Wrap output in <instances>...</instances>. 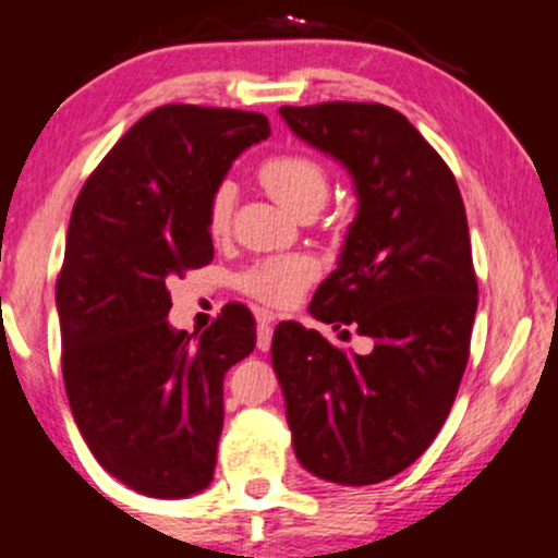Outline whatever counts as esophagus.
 <instances>
[{
	"label": "esophagus",
	"instance_id": "obj_1",
	"mask_svg": "<svg viewBox=\"0 0 558 558\" xmlns=\"http://www.w3.org/2000/svg\"><path fill=\"white\" fill-rule=\"evenodd\" d=\"M272 330H275V315H270V312H259V319H257V345H259L262 351L270 349Z\"/></svg>",
	"mask_w": 558,
	"mask_h": 558
}]
</instances>
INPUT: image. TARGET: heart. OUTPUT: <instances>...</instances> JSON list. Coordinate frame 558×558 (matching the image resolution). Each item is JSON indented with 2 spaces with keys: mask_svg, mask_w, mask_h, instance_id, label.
Masks as SVG:
<instances>
[{
  "mask_svg": "<svg viewBox=\"0 0 558 558\" xmlns=\"http://www.w3.org/2000/svg\"><path fill=\"white\" fill-rule=\"evenodd\" d=\"M259 181L293 215L310 213L323 207L330 191V178L323 162L310 155H275L265 159L259 168ZM233 215V185L222 181L213 191L207 202V230L213 235H222L230 226ZM315 262L301 254H280V257H265L248 265L235 286L246 296L262 301L267 306H291L301 299L306 286L315 280Z\"/></svg>",
  "mask_w": 558,
  "mask_h": 558,
  "instance_id": "obj_1",
  "label": "heart"
}]
</instances>
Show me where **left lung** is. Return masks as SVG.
I'll list each match as a JSON object with an SVG mask.
<instances>
[{
  "mask_svg": "<svg viewBox=\"0 0 558 558\" xmlns=\"http://www.w3.org/2000/svg\"><path fill=\"white\" fill-rule=\"evenodd\" d=\"M306 144L336 157L360 196L338 270L317 288L319 323L375 341L369 354L280 323L272 367L293 451L312 475L373 485L433 444L470 360L477 278L462 194L422 133L375 101L280 107Z\"/></svg>",
  "mask_w": 558,
  "mask_h": 558,
  "instance_id": "obj_1",
  "label": "left lung"
}]
</instances>
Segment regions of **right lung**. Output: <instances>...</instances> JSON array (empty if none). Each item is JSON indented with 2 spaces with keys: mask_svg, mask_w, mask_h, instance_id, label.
<instances>
[{
  "mask_svg": "<svg viewBox=\"0 0 558 558\" xmlns=\"http://www.w3.org/2000/svg\"><path fill=\"white\" fill-rule=\"evenodd\" d=\"M267 136L259 112L157 107L75 198L57 278L68 401L96 462L144 496H191L215 475L222 383L257 323L226 304L198 338L172 330L168 283L213 262L209 196Z\"/></svg>",
  "mask_w": 558,
  "mask_h": 558,
  "instance_id": "obj_1",
  "label": "right lung"
}]
</instances>
